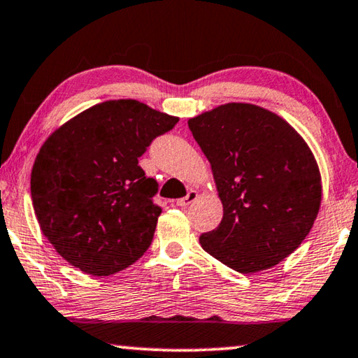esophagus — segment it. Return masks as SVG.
I'll list each match as a JSON object with an SVG mask.
<instances>
[{
	"label": "esophagus",
	"instance_id": "obj_1",
	"mask_svg": "<svg viewBox=\"0 0 358 358\" xmlns=\"http://www.w3.org/2000/svg\"><path fill=\"white\" fill-rule=\"evenodd\" d=\"M196 199H199V192H196V190H189V194L185 195L184 199L176 200V205L180 206V208H185V206H189L190 203H194Z\"/></svg>",
	"mask_w": 358,
	"mask_h": 358
}]
</instances>
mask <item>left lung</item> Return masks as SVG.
I'll return each instance as SVG.
<instances>
[{"label": "left lung", "instance_id": "obj_1", "mask_svg": "<svg viewBox=\"0 0 358 358\" xmlns=\"http://www.w3.org/2000/svg\"><path fill=\"white\" fill-rule=\"evenodd\" d=\"M208 158L222 220L200 245L236 271L273 268L308 236L321 205V176L312 150L281 116L226 103L189 119Z\"/></svg>", "mask_w": 358, "mask_h": 358}]
</instances>
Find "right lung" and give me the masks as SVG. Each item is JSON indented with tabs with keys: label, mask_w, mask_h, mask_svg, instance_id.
I'll return each mask as SVG.
<instances>
[{
	"label": "right lung",
	"mask_w": 358,
	"mask_h": 358,
	"mask_svg": "<svg viewBox=\"0 0 358 358\" xmlns=\"http://www.w3.org/2000/svg\"><path fill=\"white\" fill-rule=\"evenodd\" d=\"M179 117L110 100L69 119L41 145L30 192L40 229L72 266L110 276L141 258L162 208L138 158Z\"/></svg>",
	"instance_id": "obj_1"
}]
</instances>
